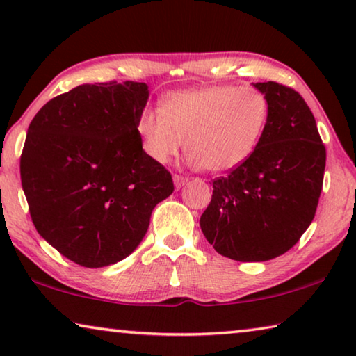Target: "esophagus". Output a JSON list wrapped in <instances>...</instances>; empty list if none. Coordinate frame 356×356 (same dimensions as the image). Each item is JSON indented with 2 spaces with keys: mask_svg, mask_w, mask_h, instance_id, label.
<instances>
[{
  "mask_svg": "<svg viewBox=\"0 0 356 356\" xmlns=\"http://www.w3.org/2000/svg\"><path fill=\"white\" fill-rule=\"evenodd\" d=\"M173 183H175V188L179 189V188H183L186 183H188V178L181 177V175H173Z\"/></svg>",
  "mask_w": 356,
  "mask_h": 356,
  "instance_id": "34e87169",
  "label": "esophagus"
}]
</instances>
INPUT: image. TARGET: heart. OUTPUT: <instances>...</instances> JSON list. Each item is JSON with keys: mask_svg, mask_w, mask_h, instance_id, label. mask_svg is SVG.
Wrapping results in <instances>:
<instances>
[{"mask_svg": "<svg viewBox=\"0 0 356 356\" xmlns=\"http://www.w3.org/2000/svg\"><path fill=\"white\" fill-rule=\"evenodd\" d=\"M269 114V100L256 89L199 87L167 95L161 109L141 111L136 134L143 151L157 163L177 156L186 138L191 167L226 173L254 154Z\"/></svg>", "mask_w": 356, "mask_h": 356, "instance_id": "heart-1", "label": "heart"}]
</instances>
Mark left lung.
I'll use <instances>...</instances> for the list:
<instances>
[{"instance_id":"left-lung-1","label":"left lung","mask_w":356,"mask_h":356,"mask_svg":"<svg viewBox=\"0 0 356 356\" xmlns=\"http://www.w3.org/2000/svg\"><path fill=\"white\" fill-rule=\"evenodd\" d=\"M269 100L262 140L250 159L213 181L200 229L218 253L242 262L277 258L314 220L326 165L314 114L296 90L256 83Z\"/></svg>"}]
</instances>
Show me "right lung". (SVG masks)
<instances>
[{"instance_id":"add662e5","label":"right lung","mask_w":356,"mask_h":356,"mask_svg":"<svg viewBox=\"0 0 356 356\" xmlns=\"http://www.w3.org/2000/svg\"><path fill=\"white\" fill-rule=\"evenodd\" d=\"M145 83L83 84L47 102L29 127L22 188L36 231L84 267L116 264L138 247L172 175L149 159L136 119Z\"/></svg>"}]
</instances>
